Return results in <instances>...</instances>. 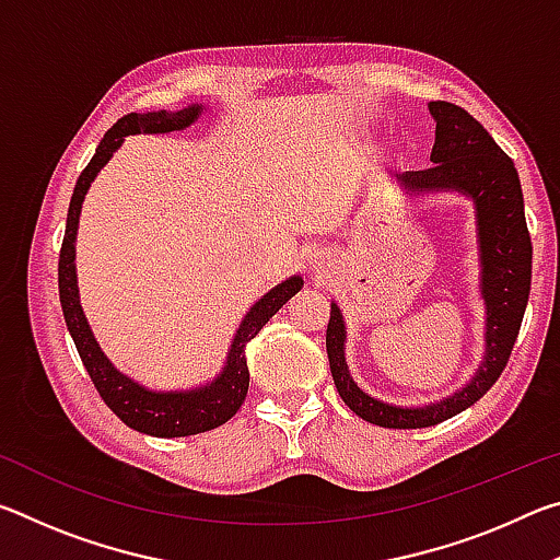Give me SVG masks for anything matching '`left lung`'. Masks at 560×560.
<instances>
[{
  "label": "left lung",
  "mask_w": 560,
  "mask_h": 560,
  "mask_svg": "<svg viewBox=\"0 0 560 560\" xmlns=\"http://www.w3.org/2000/svg\"><path fill=\"white\" fill-rule=\"evenodd\" d=\"M434 122L432 167L395 175L407 195L459 192L474 202L479 249V291L485 299V360L457 393L422 407L393 405L360 390L346 363V320L330 301L326 350L343 402L363 420L393 430L432 428L467 410L499 381L514 350L530 291V236L524 195L511 158L477 118L447 101L428 103Z\"/></svg>",
  "instance_id": "1"
}]
</instances>
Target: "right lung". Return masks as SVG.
I'll list each match as a JSON object with an SVG mask.
<instances>
[{"label": "right lung", "instance_id": "obj_1", "mask_svg": "<svg viewBox=\"0 0 560 560\" xmlns=\"http://www.w3.org/2000/svg\"><path fill=\"white\" fill-rule=\"evenodd\" d=\"M205 113L202 103H192L183 110H155V113H128L113 126L96 148L86 170L79 175L73 187L69 217H66V234L59 254V299L66 326L75 343V350L86 365L93 385L113 412H116L130 430H138L150 438H187L214 430L232 420L240 410L246 390H249V368H246V343L267 326V320L303 287L301 277H289L254 303L242 318L240 328L226 350V360L214 381L189 390H150V387L120 373L103 353L96 336L89 326V318L81 308L79 279H75V234H79L81 205L93 179L108 165L113 153L122 145L126 136L138 132H173L185 130Z\"/></svg>", "mask_w": 560, "mask_h": 560}]
</instances>
